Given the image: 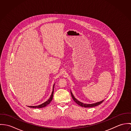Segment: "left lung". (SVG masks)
Returning a JSON list of instances; mask_svg holds the SVG:
<instances>
[{"instance_id": "obj_1", "label": "left lung", "mask_w": 131, "mask_h": 131, "mask_svg": "<svg viewBox=\"0 0 131 131\" xmlns=\"http://www.w3.org/2000/svg\"><path fill=\"white\" fill-rule=\"evenodd\" d=\"M71 95H72V97L73 100H74L75 102V103H77L80 106H81L82 107H94V106H97V105L100 104L104 101V100H102V101H101L100 102H96L95 103H93V104H84V103L79 101V100H78L74 97V96L73 95V94H72L71 91Z\"/></svg>"}]
</instances>
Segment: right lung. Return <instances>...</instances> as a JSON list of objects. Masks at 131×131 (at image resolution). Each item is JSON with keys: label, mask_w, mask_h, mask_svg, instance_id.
Wrapping results in <instances>:
<instances>
[{"label": "right lung", "mask_w": 131, "mask_h": 131, "mask_svg": "<svg viewBox=\"0 0 131 131\" xmlns=\"http://www.w3.org/2000/svg\"><path fill=\"white\" fill-rule=\"evenodd\" d=\"M54 84L53 85V90H52V94L50 97V98H49V99L46 101V102H44L43 103L40 104V105H39L38 106H29V107H31V108H42V107H45L47 105H48L50 102L51 101H52V99H53V92H54Z\"/></svg>", "instance_id": "obj_1"}]
</instances>
